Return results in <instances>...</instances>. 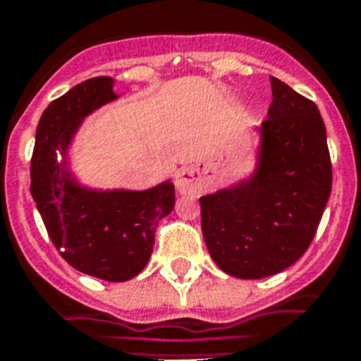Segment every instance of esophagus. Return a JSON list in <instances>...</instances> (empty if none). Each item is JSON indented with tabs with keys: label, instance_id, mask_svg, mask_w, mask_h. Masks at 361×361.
Masks as SVG:
<instances>
[{
	"label": "esophagus",
	"instance_id": "obj_1",
	"mask_svg": "<svg viewBox=\"0 0 361 361\" xmlns=\"http://www.w3.org/2000/svg\"><path fill=\"white\" fill-rule=\"evenodd\" d=\"M175 184H177V190L180 194H195L199 190V180L197 175L192 167H183L180 171L177 173L175 177Z\"/></svg>",
	"mask_w": 361,
	"mask_h": 361
}]
</instances>
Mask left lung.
<instances>
[{
    "label": "left lung",
    "mask_w": 361,
    "mask_h": 361,
    "mask_svg": "<svg viewBox=\"0 0 361 361\" xmlns=\"http://www.w3.org/2000/svg\"><path fill=\"white\" fill-rule=\"evenodd\" d=\"M270 83L252 178L199 197L210 257L240 279L268 278L298 261L331 192L326 126L317 104L278 78Z\"/></svg>",
    "instance_id": "obj_1"
}]
</instances>
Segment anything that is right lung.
I'll return each mask as SVG.
<instances>
[{
	"instance_id": "add662e5",
	"label": "right lung",
	"mask_w": 361,
	"mask_h": 361,
	"mask_svg": "<svg viewBox=\"0 0 361 361\" xmlns=\"http://www.w3.org/2000/svg\"><path fill=\"white\" fill-rule=\"evenodd\" d=\"M115 99L114 80L99 76L78 83L44 109L31 157V195L61 257L80 272L119 283L149 262L158 221L175 207V186L166 180L143 192H99L72 178L66 149L74 132L83 117Z\"/></svg>"
}]
</instances>
